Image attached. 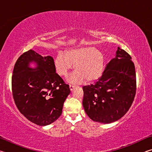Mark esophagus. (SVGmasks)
<instances>
[{
    "label": "esophagus",
    "instance_id": "34e87169",
    "mask_svg": "<svg viewBox=\"0 0 152 152\" xmlns=\"http://www.w3.org/2000/svg\"><path fill=\"white\" fill-rule=\"evenodd\" d=\"M74 86H72V85H70V86H69V88H70V91H72L73 90H74Z\"/></svg>",
    "mask_w": 152,
    "mask_h": 152
}]
</instances>
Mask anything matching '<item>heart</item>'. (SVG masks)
<instances>
[{
	"label": "heart",
	"mask_w": 152,
	"mask_h": 152,
	"mask_svg": "<svg viewBox=\"0 0 152 152\" xmlns=\"http://www.w3.org/2000/svg\"><path fill=\"white\" fill-rule=\"evenodd\" d=\"M75 65L76 71L68 79L71 84H82L86 80L92 83L102 76L104 68V56L93 47L78 48L68 50L65 54L59 53L54 60L56 72L68 76Z\"/></svg>",
	"instance_id": "heart-1"
}]
</instances>
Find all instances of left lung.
<instances>
[{"mask_svg": "<svg viewBox=\"0 0 152 152\" xmlns=\"http://www.w3.org/2000/svg\"><path fill=\"white\" fill-rule=\"evenodd\" d=\"M82 101L87 115L95 122L113 123L124 116L136 92V75L132 57L117 48L102 76L94 84L83 87Z\"/></svg>", "mask_w": 152, "mask_h": 152, "instance_id": "obj_1", "label": "left lung"}]
</instances>
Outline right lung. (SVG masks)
<instances>
[{"label": "right lung", "mask_w": 152, "mask_h": 152, "mask_svg": "<svg viewBox=\"0 0 152 152\" xmlns=\"http://www.w3.org/2000/svg\"><path fill=\"white\" fill-rule=\"evenodd\" d=\"M12 91L20 113L40 126L50 125L60 117L70 93L69 86L56 73L53 58L32 50L23 53L15 63Z\"/></svg>", "instance_id": "1"}]
</instances>
